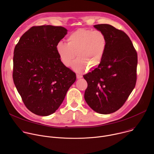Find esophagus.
<instances>
[{"label": "esophagus", "mask_w": 154, "mask_h": 154, "mask_svg": "<svg viewBox=\"0 0 154 154\" xmlns=\"http://www.w3.org/2000/svg\"><path fill=\"white\" fill-rule=\"evenodd\" d=\"M76 76H77V79H81V78H82V75L77 74V75H76Z\"/></svg>", "instance_id": "esophagus-1"}]
</instances>
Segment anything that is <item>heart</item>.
I'll return each instance as SVG.
<instances>
[{
	"label": "heart",
	"instance_id": "b5f03b06",
	"mask_svg": "<svg viewBox=\"0 0 154 154\" xmlns=\"http://www.w3.org/2000/svg\"><path fill=\"white\" fill-rule=\"evenodd\" d=\"M106 48V38L100 31L79 29L67 38V44L58 43L56 47L60 59L64 66L69 67L72 64V69L77 72H82L87 68L93 69L100 64Z\"/></svg>",
	"mask_w": 154,
	"mask_h": 154
}]
</instances>
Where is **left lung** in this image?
Wrapping results in <instances>:
<instances>
[{
	"instance_id": "left-lung-1",
	"label": "left lung",
	"mask_w": 154,
	"mask_h": 154,
	"mask_svg": "<svg viewBox=\"0 0 154 154\" xmlns=\"http://www.w3.org/2000/svg\"><path fill=\"white\" fill-rule=\"evenodd\" d=\"M106 38V48L98 68L83 75L88 87L85 100L93 110L107 115L125 103L135 86L137 53L127 35L109 24L94 26Z\"/></svg>"
}]
</instances>
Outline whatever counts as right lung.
Masks as SVG:
<instances>
[{"label":"right lung","instance_id":"add662e5","mask_svg":"<svg viewBox=\"0 0 154 154\" xmlns=\"http://www.w3.org/2000/svg\"><path fill=\"white\" fill-rule=\"evenodd\" d=\"M67 32L63 27H32L14 48V83L26 107L35 115L47 116L55 112L76 80L56 50Z\"/></svg>","mask_w":154,"mask_h":154}]
</instances>
